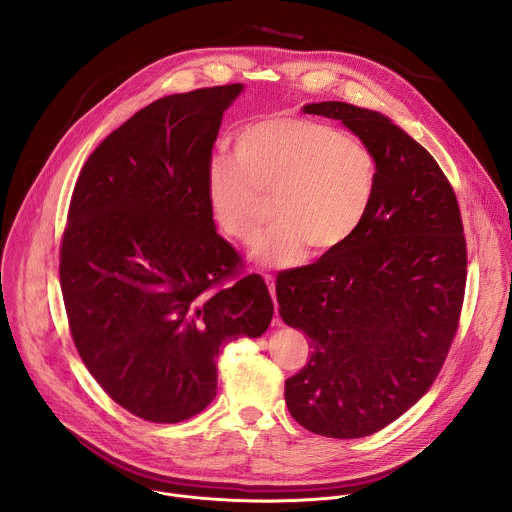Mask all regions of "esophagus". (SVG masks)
<instances>
[{"label": "esophagus", "mask_w": 512, "mask_h": 512, "mask_svg": "<svg viewBox=\"0 0 512 512\" xmlns=\"http://www.w3.org/2000/svg\"><path fill=\"white\" fill-rule=\"evenodd\" d=\"M265 283H267V287H269V294H271V298H273V304H275V312H277V298H275V279L271 277V275H265ZM273 326H281V320L275 316L273 318Z\"/></svg>", "instance_id": "1"}]
</instances>
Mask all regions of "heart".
I'll return each mask as SVG.
<instances>
[{
    "mask_svg": "<svg viewBox=\"0 0 512 512\" xmlns=\"http://www.w3.org/2000/svg\"><path fill=\"white\" fill-rule=\"evenodd\" d=\"M377 190V164L348 133L302 117L269 115L247 123L231 154L206 170L210 214L227 237L253 245L271 196L277 216L253 251L263 267H291L314 251L342 247L367 218Z\"/></svg>",
    "mask_w": 512,
    "mask_h": 512,
    "instance_id": "heart-1",
    "label": "heart"
}]
</instances>
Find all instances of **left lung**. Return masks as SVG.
<instances>
[{
    "mask_svg": "<svg viewBox=\"0 0 512 512\" xmlns=\"http://www.w3.org/2000/svg\"><path fill=\"white\" fill-rule=\"evenodd\" d=\"M302 111L342 121L377 164L375 198L354 237L275 283L281 320L312 348L285 381L291 417L356 440L401 417L440 373L464 300L466 239L442 168L387 115L340 101Z\"/></svg>",
    "mask_w": 512,
    "mask_h": 512,
    "instance_id": "obj_1",
    "label": "left lung"
}]
</instances>
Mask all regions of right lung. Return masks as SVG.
Instances as JSON below:
<instances>
[{
    "label": "right lung",
    "mask_w": 512,
    "mask_h": 512,
    "mask_svg": "<svg viewBox=\"0 0 512 512\" xmlns=\"http://www.w3.org/2000/svg\"><path fill=\"white\" fill-rule=\"evenodd\" d=\"M243 85L168 95L103 139L72 192L60 287L89 373L129 413L178 423L216 397V356L261 336L273 302L216 233L206 170Z\"/></svg>",
    "instance_id": "1"
}]
</instances>
